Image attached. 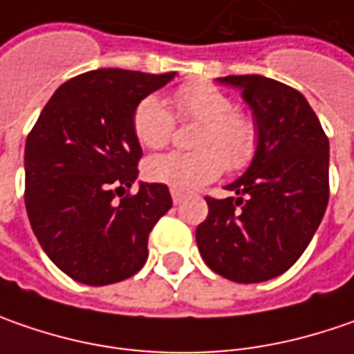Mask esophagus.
Masks as SVG:
<instances>
[{"mask_svg":"<svg viewBox=\"0 0 354 354\" xmlns=\"http://www.w3.org/2000/svg\"><path fill=\"white\" fill-rule=\"evenodd\" d=\"M170 194H172V200H174V204H182V202H184V198H186V196H184V192H180V190H174V188H172V190H170Z\"/></svg>","mask_w":354,"mask_h":354,"instance_id":"34e87169","label":"esophagus"}]
</instances>
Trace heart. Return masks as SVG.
<instances>
[{
  "label": "heart",
  "mask_w": 354,
  "mask_h": 354,
  "mask_svg": "<svg viewBox=\"0 0 354 354\" xmlns=\"http://www.w3.org/2000/svg\"><path fill=\"white\" fill-rule=\"evenodd\" d=\"M174 116L180 122L194 120V150L166 152L145 162V176L174 190H196L216 180L227 168L241 172L250 168L259 150V127L250 113L234 109L232 97L207 81H190L172 93ZM156 95L140 99L131 115V129L138 145L150 150L166 147L176 120Z\"/></svg>",
  "instance_id": "b5f03b06"
}]
</instances>
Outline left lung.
I'll list each match as a JSON object with an SVG mask.
<instances>
[{
    "label": "left lung",
    "mask_w": 354,
    "mask_h": 354,
    "mask_svg": "<svg viewBox=\"0 0 354 354\" xmlns=\"http://www.w3.org/2000/svg\"><path fill=\"white\" fill-rule=\"evenodd\" d=\"M259 127L248 172L207 196L196 227L206 266L236 283H259L291 268L307 250L329 202V138L299 91L261 75H230Z\"/></svg>",
    "instance_id": "left-lung-1"
}]
</instances>
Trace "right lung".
<instances>
[{"label":"right lung","mask_w":354,"mask_h":354,"mask_svg":"<svg viewBox=\"0 0 354 354\" xmlns=\"http://www.w3.org/2000/svg\"><path fill=\"white\" fill-rule=\"evenodd\" d=\"M176 73L97 69L59 86L25 142V207L43 252L85 285L132 277L147 263L148 236L172 207L166 184H142L134 104ZM119 198H116L115 196Z\"/></svg>","instance_id":"add662e5"}]
</instances>
